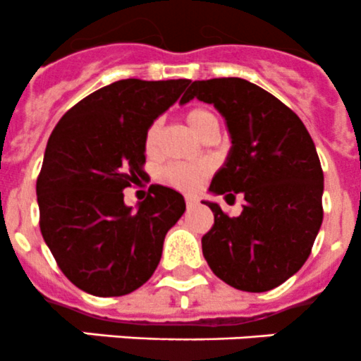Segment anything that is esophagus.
Returning a JSON list of instances; mask_svg holds the SVG:
<instances>
[{"label": "esophagus", "instance_id": "1", "mask_svg": "<svg viewBox=\"0 0 361 361\" xmlns=\"http://www.w3.org/2000/svg\"><path fill=\"white\" fill-rule=\"evenodd\" d=\"M196 203H198V200H196L195 196H185V205H188V209L189 207L196 205Z\"/></svg>", "mask_w": 361, "mask_h": 361}]
</instances>
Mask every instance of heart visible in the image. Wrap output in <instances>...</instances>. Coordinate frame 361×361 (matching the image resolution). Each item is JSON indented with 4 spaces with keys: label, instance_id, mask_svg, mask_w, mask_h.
<instances>
[{
    "label": "heart",
    "instance_id": "obj_1",
    "mask_svg": "<svg viewBox=\"0 0 361 361\" xmlns=\"http://www.w3.org/2000/svg\"><path fill=\"white\" fill-rule=\"evenodd\" d=\"M212 117V114L207 112L203 109H192L189 112H185L184 119L188 123V126L191 128L192 133L198 135L200 130L205 126L207 121ZM159 138V123H152L147 128V133H145V151L152 152L158 145ZM210 166L207 163H198V165H189V163H170L169 166H165L161 172L163 180L166 182L172 188L180 189V191H195L203 179L209 176Z\"/></svg>",
    "mask_w": 361,
    "mask_h": 361
}]
</instances>
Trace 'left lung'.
Listing matches in <instances>:
<instances>
[{
  "label": "left lung",
  "instance_id": "left-lung-1",
  "mask_svg": "<svg viewBox=\"0 0 361 361\" xmlns=\"http://www.w3.org/2000/svg\"><path fill=\"white\" fill-rule=\"evenodd\" d=\"M212 103L226 121L231 149L210 191L244 196L240 216L217 203L202 238L210 270L230 286L262 293L302 269L323 223V170L300 117L244 78L195 80L180 98Z\"/></svg>",
  "mask_w": 361,
  "mask_h": 361
}]
</instances>
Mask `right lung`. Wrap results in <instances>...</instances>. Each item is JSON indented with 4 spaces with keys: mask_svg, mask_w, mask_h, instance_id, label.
<instances>
[{
    "mask_svg": "<svg viewBox=\"0 0 361 361\" xmlns=\"http://www.w3.org/2000/svg\"><path fill=\"white\" fill-rule=\"evenodd\" d=\"M189 82L117 80L71 106L49 137L37 179L40 230L61 272L85 293L123 297L147 283L184 214L176 189L152 184L137 210L123 189L144 173L147 128Z\"/></svg>",
    "mask_w": 361,
    "mask_h": 361,
    "instance_id": "obj_1",
    "label": "right lung"
}]
</instances>
